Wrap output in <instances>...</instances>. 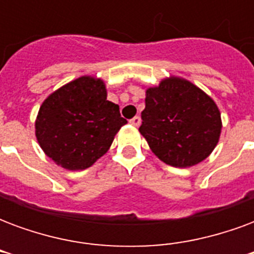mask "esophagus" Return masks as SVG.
Wrapping results in <instances>:
<instances>
[{"mask_svg":"<svg viewBox=\"0 0 254 254\" xmlns=\"http://www.w3.org/2000/svg\"><path fill=\"white\" fill-rule=\"evenodd\" d=\"M130 125H133V127H140V124H141V118L140 117H133L132 120H130Z\"/></svg>","mask_w":254,"mask_h":254,"instance_id":"34e87169","label":"esophagus"}]
</instances>
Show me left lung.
Instances as JSON below:
<instances>
[{"mask_svg":"<svg viewBox=\"0 0 254 254\" xmlns=\"http://www.w3.org/2000/svg\"><path fill=\"white\" fill-rule=\"evenodd\" d=\"M138 132L162 162L191 167L207 159L222 132L218 106L187 78L170 76L145 89Z\"/></svg>","mask_w":254,"mask_h":254,"instance_id":"obj_1","label":"left lung"}]
</instances>
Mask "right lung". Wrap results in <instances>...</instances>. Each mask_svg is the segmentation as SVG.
<instances>
[{"instance_id":"1","label":"right lung","mask_w":254,"mask_h":254,"mask_svg":"<svg viewBox=\"0 0 254 254\" xmlns=\"http://www.w3.org/2000/svg\"><path fill=\"white\" fill-rule=\"evenodd\" d=\"M125 124L120 106L107 100L105 81L81 76L43 100L35 120V136L56 165L84 170L109 151Z\"/></svg>"}]
</instances>
